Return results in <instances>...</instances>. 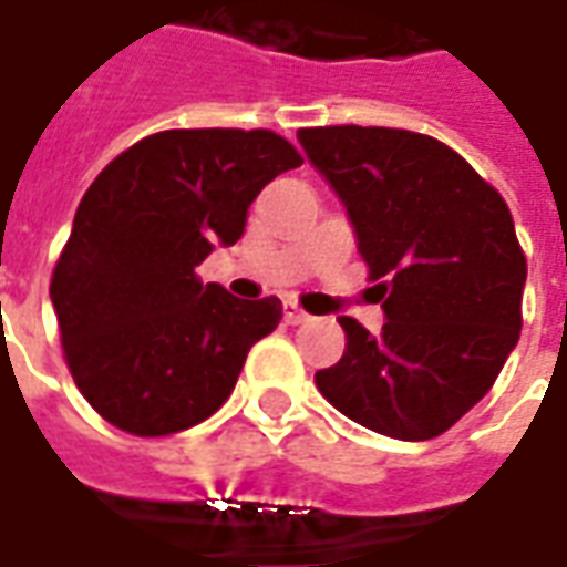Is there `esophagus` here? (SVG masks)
I'll list each match as a JSON object with an SVG mask.
<instances>
[{
    "instance_id": "obj_1",
    "label": "esophagus",
    "mask_w": 567,
    "mask_h": 567,
    "mask_svg": "<svg viewBox=\"0 0 567 567\" xmlns=\"http://www.w3.org/2000/svg\"><path fill=\"white\" fill-rule=\"evenodd\" d=\"M310 316L300 310L298 303H285V322H291V326H300V322H307Z\"/></svg>"
}]
</instances>
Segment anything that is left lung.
I'll list each match as a JSON object with an SVG mask.
<instances>
[{"instance_id":"1","label":"left lung","mask_w":567,"mask_h":567,"mask_svg":"<svg viewBox=\"0 0 567 567\" xmlns=\"http://www.w3.org/2000/svg\"><path fill=\"white\" fill-rule=\"evenodd\" d=\"M298 142L348 210L379 334L350 316L319 394L363 429L431 441L491 391L518 344L527 260L499 192L437 138L388 126H316Z\"/></svg>"}]
</instances>
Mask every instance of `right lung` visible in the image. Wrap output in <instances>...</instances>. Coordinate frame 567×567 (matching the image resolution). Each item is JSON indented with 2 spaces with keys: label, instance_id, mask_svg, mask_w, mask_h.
I'll return each mask as SVG.
<instances>
[{
  "label": "right lung",
  "instance_id": "obj_1",
  "mask_svg": "<svg viewBox=\"0 0 567 567\" xmlns=\"http://www.w3.org/2000/svg\"><path fill=\"white\" fill-rule=\"evenodd\" d=\"M300 164L269 130H164L95 176L49 298L73 381L105 422L161 437L226 403L282 300L233 298L195 267L235 245L260 188Z\"/></svg>",
  "mask_w": 567,
  "mask_h": 567
}]
</instances>
